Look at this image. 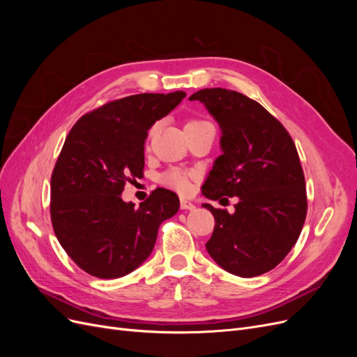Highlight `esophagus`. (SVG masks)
Returning a JSON list of instances; mask_svg holds the SVG:
<instances>
[{"instance_id": "esophagus-1", "label": "esophagus", "mask_w": 357, "mask_h": 357, "mask_svg": "<svg viewBox=\"0 0 357 357\" xmlns=\"http://www.w3.org/2000/svg\"><path fill=\"white\" fill-rule=\"evenodd\" d=\"M180 207H181V210H193V208H195V204L188 201V199H181Z\"/></svg>"}]
</instances>
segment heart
<instances>
[{
    "label": "heart",
    "instance_id": "1",
    "mask_svg": "<svg viewBox=\"0 0 357 357\" xmlns=\"http://www.w3.org/2000/svg\"><path fill=\"white\" fill-rule=\"evenodd\" d=\"M198 123H202L201 121H190L186 126L189 125H198ZM155 128L150 131V135L153 134ZM162 183L164 185L176 189L177 192L180 193H188L192 188V180H193V174L192 172H188V171H183V169H178V168H172V169H168L164 176H162Z\"/></svg>",
    "mask_w": 357,
    "mask_h": 357
}]
</instances>
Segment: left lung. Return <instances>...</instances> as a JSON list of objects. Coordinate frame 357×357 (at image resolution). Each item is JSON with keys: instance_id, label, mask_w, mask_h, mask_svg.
Returning a JSON list of instances; mask_svg holds the SVG:
<instances>
[{"instance_id": "obj_1", "label": "left lung", "mask_w": 357, "mask_h": 357, "mask_svg": "<svg viewBox=\"0 0 357 357\" xmlns=\"http://www.w3.org/2000/svg\"><path fill=\"white\" fill-rule=\"evenodd\" d=\"M189 100L207 107L222 131V155L202 195L238 198L234 213L202 204L215 222L207 252L234 275L271 271L296 244L307 215L305 178L294 139L271 113L240 92L202 89ZM223 199L228 201L220 204Z\"/></svg>"}]
</instances>
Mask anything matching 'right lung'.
Here are the masks:
<instances>
[{"label": "right lung", "mask_w": 357, "mask_h": 357, "mask_svg": "<svg viewBox=\"0 0 357 357\" xmlns=\"http://www.w3.org/2000/svg\"><path fill=\"white\" fill-rule=\"evenodd\" d=\"M185 96H125L82 116L67 135L50 178V218L59 244L88 274L132 273L152 253L160 223L178 211L168 189L153 190L139 207L122 192L143 176L147 131Z\"/></svg>", "instance_id": "right-lung-1"}]
</instances>
